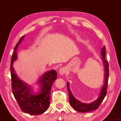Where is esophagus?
Returning a JSON list of instances; mask_svg holds the SVG:
<instances>
[{
    "label": "esophagus",
    "instance_id": "obj_1",
    "mask_svg": "<svg viewBox=\"0 0 121 121\" xmlns=\"http://www.w3.org/2000/svg\"><path fill=\"white\" fill-rule=\"evenodd\" d=\"M67 71V69L65 68V67H62V68H61L59 69V73H60L61 75H63V74H65Z\"/></svg>",
    "mask_w": 121,
    "mask_h": 121
}]
</instances>
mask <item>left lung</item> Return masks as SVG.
Wrapping results in <instances>:
<instances>
[{
    "label": "left lung",
    "mask_w": 121,
    "mask_h": 121,
    "mask_svg": "<svg viewBox=\"0 0 121 121\" xmlns=\"http://www.w3.org/2000/svg\"><path fill=\"white\" fill-rule=\"evenodd\" d=\"M101 54L102 57L101 59L103 62L104 67L105 69L104 70V84L100 90V93L99 97L95 101L91 102L90 104H86L82 102L79 100L73 97V93L71 92L70 88H69V83H67V89H68L69 98V103L71 106L75 110L81 112H86L92 111V110L98 109L100 104L103 101L105 98V96L107 94V89L108 85V77H109V67H108V63L107 60L105 59V54H106V48L105 46H104L101 48Z\"/></svg>",
    "instance_id": "left-lung-1"
}]
</instances>
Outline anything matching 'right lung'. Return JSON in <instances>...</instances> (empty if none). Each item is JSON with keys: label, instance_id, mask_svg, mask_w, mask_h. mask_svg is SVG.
Returning a JSON list of instances; mask_svg holds the SVG:
<instances>
[{"label": "right lung", "instance_id": "obj_1", "mask_svg": "<svg viewBox=\"0 0 121 121\" xmlns=\"http://www.w3.org/2000/svg\"><path fill=\"white\" fill-rule=\"evenodd\" d=\"M24 36L20 38L14 48L11 64L12 89L14 98L22 112L30 115H38L48 110L50 105L51 87L57 77V73L54 69L44 73L37 82L39 89L34 92L31 85L21 80L15 73L13 65L17 59V50Z\"/></svg>", "mask_w": 121, "mask_h": 121}]
</instances>
